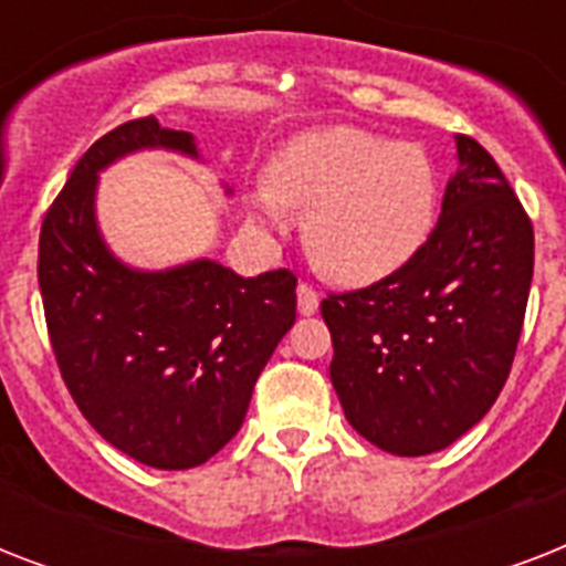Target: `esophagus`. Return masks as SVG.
<instances>
[{
	"label": "esophagus",
	"mask_w": 566,
	"mask_h": 566,
	"mask_svg": "<svg viewBox=\"0 0 566 566\" xmlns=\"http://www.w3.org/2000/svg\"><path fill=\"white\" fill-rule=\"evenodd\" d=\"M296 293H300V314H305V317L317 314V308H319L317 287H314V284H308V282H300Z\"/></svg>",
	"instance_id": "1"
}]
</instances>
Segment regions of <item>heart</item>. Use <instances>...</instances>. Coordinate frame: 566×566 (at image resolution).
<instances>
[{
  "label": "heart",
  "mask_w": 566,
  "mask_h": 566,
  "mask_svg": "<svg viewBox=\"0 0 566 566\" xmlns=\"http://www.w3.org/2000/svg\"><path fill=\"white\" fill-rule=\"evenodd\" d=\"M305 213V243L319 270L367 284L396 273L429 238L438 179L420 146L358 128H319L275 155L255 211Z\"/></svg>",
  "instance_id": "1"
}]
</instances>
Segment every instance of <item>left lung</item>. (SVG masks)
<instances>
[{"label":"left lung","instance_id":"8db88e82","mask_svg":"<svg viewBox=\"0 0 566 566\" xmlns=\"http://www.w3.org/2000/svg\"><path fill=\"white\" fill-rule=\"evenodd\" d=\"M458 170L420 252L328 293L332 385L353 429L394 455L455 443L509 381L535 270V231L493 155L455 135Z\"/></svg>","mask_w":566,"mask_h":566}]
</instances>
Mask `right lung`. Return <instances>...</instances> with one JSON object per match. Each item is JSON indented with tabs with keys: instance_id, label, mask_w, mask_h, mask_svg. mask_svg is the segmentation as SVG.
Masks as SVG:
<instances>
[{
	"instance_id": "right-lung-1",
	"label": "right lung",
	"mask_w": 566,
	"mask_h": 566,
	"mask_svg": "<svg viewBox=\"0 0 566 566\" xmlns=\"http://www.w3.org/2000/svg\"><path fill=\"white\" fill-rule=\"evenodd\" d=\"M144 146L196 155L188 132L128 119L78 158L40 229L38 282L57 370L84 420L146 467L188 470L229 443L296 319L287 266L243 279L213 261L135 273L93 222L96 172Z\"/></svg>"
}]
</instances>
